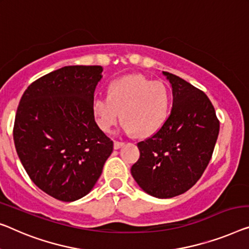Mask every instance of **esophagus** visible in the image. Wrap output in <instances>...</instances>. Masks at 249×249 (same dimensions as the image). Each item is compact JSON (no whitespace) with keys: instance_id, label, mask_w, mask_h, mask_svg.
<instances>
[{"instance_id":"1","label":"esophagus","mask_w":249,"mask_h":249,"mask_svg":"<svg viewBox=\"0 0 249 249\" xmlns=\"http://www.w3.org/2000/svg\"><path fill=\"white\" fill-rule=\"evenodd\" d=\"M122 146H124V143L123 142H117V141H115V142H114V148H115V150H118V148H121Z\"/></svg>"}]
</instances>
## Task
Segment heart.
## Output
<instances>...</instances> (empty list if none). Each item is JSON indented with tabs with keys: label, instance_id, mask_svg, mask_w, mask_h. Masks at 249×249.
I'll list each match as a JSON object with an SVG mask.
<instances>
[{
	"label": "heart",
	"instance_id": "heart-1",
	"mask_svg": "<svg viewBox=\"0 0 249 249\" xmlns=\"http://www.w3.org/2000/svg\"><path fill=\"white\" fill-rule=\"evenodd\" d=\"M170 106L171 95L165 84L141 75L117 78L109 85L108 96H96L91 102L92 114L102 131H112L121 116L123 132L140 137L150 136L162 127Z\"/></svg>",
	"mask_w": 249,
	"mask_h": 249
}]
</instances>
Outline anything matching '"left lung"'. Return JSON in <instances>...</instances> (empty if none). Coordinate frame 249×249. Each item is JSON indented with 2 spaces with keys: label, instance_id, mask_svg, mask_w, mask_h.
I'll return each mask as SVG.
<instances>
[{
  "label": "left lung",
  "instance_id": "obj_1",
  "mask_svg": "<svg viewBox=\"0 0 249 249\" xmlns=\"http://www.w3.org/2000/svg\"><path fill=\"white\" fill-rule=\"evenodd\" d=\"M172 109L155 134L137 143L131 173L147 195L168 199L184 194L205 172L219 134V121L205 92L168 71Z\"/></svg>",
  "mask_w": 249,
  "mask_h": 249
}]
</instances>
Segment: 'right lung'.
<instances>
[{
  "label": "right lung",
  "instance_id": "right-lung-1",
  "mask_svg": "<svg viewBox=\"0 0 249 249\" xmlns=\"http://www.w3.org/2000/svg\"><path fill=\"white\" fill-rule=\"evenodd\" d=\"M102 72L101 66L62 67L30 85L18 104V159L36 187L61 201L88 195L113 152L91 109Z\"/></svg>",
  "mask_w": 249,
  "mask_h": 249
}]
</instances>
